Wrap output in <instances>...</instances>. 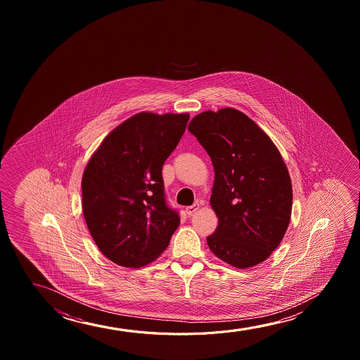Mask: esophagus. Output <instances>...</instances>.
<instances>
[{
	"mask_svg": "<svg viewBox=\"0 0 360 360\" xmlns=\"http://www.w3.org/2000/svg\"><path fill=\"white\" fill-rule=\"evenodd\" d=\"M198 209H199V204L195 202V204H193L191 207H186V212H187L188 215H192V214L197 212Z\"/></svg>",
	"mask_w": 360,
	"mask_h": 360,
	"instance_id": "34e87169",
	"label": "esophagus"
}]
</instances>
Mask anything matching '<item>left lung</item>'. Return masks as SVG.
Here are the masks:
<instances>
[{
    "label": "left lung",
    "instance_id": "obj_1",
    "mask_svg": "<svg viewBox=\"0 0 360 360\" xmlns=\"http://www.w3.org/2000/svg\"><path fill=\"white\" fill-rule=\"evenodd\" d=\"M188 130L212 158L210 205L219 219L207 246L238 269L271 256L291 217L290 176L271 138L233 108L198 114Z\"/></svg>",
    "mask_w": 360,
    "mask_h": 360
}]
</instances>
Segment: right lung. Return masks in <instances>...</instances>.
Masks as SVG:
<instances>
[{"mask_svg": "<svg viewBox=\"0 0 360 360\" xmlns=\"http://www.w3.org/2000/svg\"><path fill=\"white\" fill-rule=\"evenodd\" d=\"M188 120L189 114H135L107 135L84 168V220L99 251L118 266L155 261L179 226L165 197L162 166Z\"/></svg>", "mask_w": 360, "mask_h": 360, "instance_id": "1", "label": "right lung"}]
</instances>
